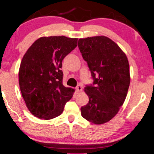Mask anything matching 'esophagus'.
I'll return each instance as SVG.
<instances>
[{
  "mask_svg": "<svg viewBox=\"0 0 154 154\" xmlns=\"http://www.w3.org/2000/svg\"><path fill=\"white\" fill-rule=\"evenodd\" d=\"M82 90H83V88H82V86L81 85H77L76 88H75V91H76L77 93H79V92H81Z\"/></svg>",
  "mask_w": 154,
  "mask_h": 154,
  "instance_id": "esophagus-1",
  "label": "esophagus"
}]
</instances>
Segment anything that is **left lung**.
I'll return each instance as SVG.
<instances>
[{
    "label": "left lung",
    "instance_id": "left-lung-1",
    "mask_svg": "<svg viewBox=\"0 0 154 154\" xmlns=\"http://www.w3.org/2000/svg\"><path fill=\"white\" fill-rule=\"evenodd\" d=\"M78 46L93 80L85 88L89 102L81 107V115L92 123H105L117 114L127 96L130 82L128 58L106 36L81 38Z\"/></svg>",
    "mask_w": 154,
    "mask_h": 154
}]
</instances>
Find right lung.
<instances>
[{
    "label": "right lung",
    "mask_w": 154,
    "mask_h": 154,
    "mask_svg": "<svg viewBox=\"0 0 154 154\" xmlns=\"http://www.w3.org/2000/svg\"><path fill=\"white\" fill-rule=\"evenodd\" d=\"M77 38L42 37L23 57L19 71L20 90L27 108L35 117L49 120L60 116L73 97L63 85L62 60L77 46Z\"/></svg>",
    "instance_id": "1"
}]
</instances>
